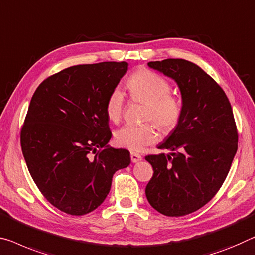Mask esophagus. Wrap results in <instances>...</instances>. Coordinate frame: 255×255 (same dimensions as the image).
<instances>
[{
    "label": "esophagus",
    "mask_w": 255,
    "mask_h": 255,
    "mask_svg": "<svg viewBox=\"0 0 255 255\" xmlns=\"http://www.w3.org/2000/svg\"><path fill=\"white\" fill-rule=\"evenodd\" d=\"M141 159H142L141 155L136 154V152H131V160L133 163H138V162H140Z\"/></svg>",
    "instance_id": "34e87169"
}]
</instances>
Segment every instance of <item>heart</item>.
<instances>
[{
  "label": "heart",
  "mask_w": 255,
  "mask_h": 255,
  "mask_svg": "<svg viewBox=\"0 0 255 255\" xmlns=\"http://www.w3.org/2000/svg\"><path fill=\"white\" fill-rule=\"evenodd\" d=\"M128 89L134 101L147 105L143 121H150L166 134L177 127L182 114L180 98L171 95V85L162 76L148 69H139L128 78ZM124 95L119 88L109 93L106 101V114L112 122L119 123L123 116ZM157 140V131L152 124L125 125L115 132L117 146L140 151Z\"/></svg>",
  "instance_id": "b5f03b06"
}]
</instances>
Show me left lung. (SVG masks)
Wrapping results in <instances>:
<instances>
[{
	"label": "left lung",
	"mask_w": 255,
	"mask_h": 255,
	"mask_svg": "<svg viewBox=\"0 0 255 255\" xmlns=\"http://www.w3.org/2000/svg\"><path fill=\"white\" fill-rule=\"evenodd\" d=\"M171 77L182 98V114L158 149L148 155L154 174L146 187L149 204L167 217H182L207 204L220 189L237 151L238 133L226 93L194 62H148Z\"/></svg>",
	"instance_id": "8db88e82"
}]
</instances>
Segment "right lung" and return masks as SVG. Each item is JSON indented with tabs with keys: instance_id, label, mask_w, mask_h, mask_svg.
Listing matches in <instances>:
<instances>
[{
	"instance_id": "right-lung-1",
	"label": "right lung",
	"mask_w": 255,
	"mask_h": 255,
	"mask_svg": "<svg viewBox=\"0 0 255 255\" xmlns=\"http://www.w3.org/2000/svg\"><path fill=\"white\" fill-rule=\"evenodd\" d=\"M125 61L72 66L42 82L20 133L23 157L43 196L65 213L83 215L105 201L130 151L108 146L106 101L127 73Z\"/></svg>"
}]
</instances>
